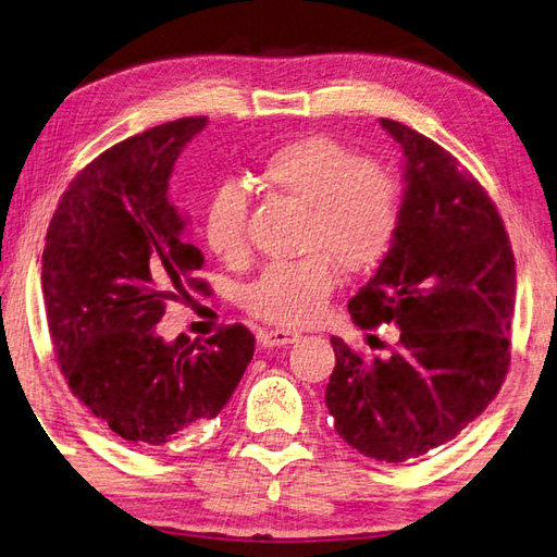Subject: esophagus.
<instances>
[{
  "label": "esophagus",
  "mask_w": 557,
  "mask_h": 557,
  "mask_svg": "<svg viewBox=\"0 0 557 557\" xmlns=\"http://www.w3.org/2000/svg\"><path fill=\"white\" fill-rule=\"evenodd\" d=\"M295 341H300V333L286 329H271L259 336V343H262L264 348H281V345H290Z\"/></svg>",
  "instance_id": "obj_1"
}]
</instances>
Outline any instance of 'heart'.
Here are the masks:
<instances>
[{
    "mask_svg": "<svg viewBox=\"0 0 557 557\" xmlns=\"http://www.w3.org/2000/svg\"><path fill=\"white\" fill-rule=\"evenodd\" d=\"M262 183L307 209L302 247L314 255L267 267L247 286L245 307L281 326H305L326 310L336 288L332 258L357 274L391 252L403 219L400 183L326 135L283 145L262 166ZM247 226L250 193L240 181L221 183L202 219L209 250L224 262H240Z\"/></svg>",
    "mask_w": 557,
    "mask_h": 557,
    "instance_id": "b5f03b06",
    "label": "heart"
}]
</instances>
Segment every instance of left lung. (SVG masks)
<instances>
[{
  "instance_id": "8db88e82",
  "label": "left lung",
  "mask_w": 557,
  "mask_h": 557,
  "mask_svg": "<svg viewBox=\"0 0 557 557\" xmlns=\"http://www.w3.org/2000/svg\"><path fill=\"white\" fill-rule=\"evenodd\" d=\"M403 147V219L374 278L348 302L360 329L395 324L386 360L333 336L326 407L367 457L405 462L453 441L496 398L510 367L515 255L496 205L426 135L381 119Z\"/></svg>"
}]
</instances>
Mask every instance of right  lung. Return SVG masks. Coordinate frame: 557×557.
I'll use <instances>...</instances> for the list:
<instances>
[{
  "instance_id": "right-lung-1",
  "label": "right lung",
  "mask_w": 557,
  "mask_h": 557,
  "mask_svg": "<svg viewBox=\"0 0 557 557\" xmlns=\"http://www.w3.org/2000/svg\"><path fill=\"white\" fill-rule=\"evenodd\" d=\"M205 116L162 123L109 147L73 178L49 221L42 298L71 393L133 448L162 450L214 419L255 355L243 324L205 343L159 336L169 300L205 290V257L169 197Z\"/></svg>"
}]
</instances>
